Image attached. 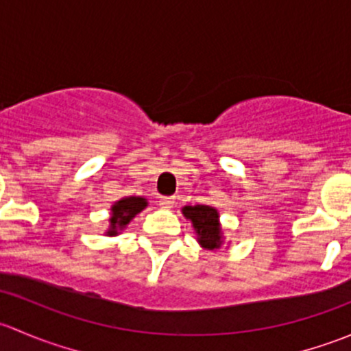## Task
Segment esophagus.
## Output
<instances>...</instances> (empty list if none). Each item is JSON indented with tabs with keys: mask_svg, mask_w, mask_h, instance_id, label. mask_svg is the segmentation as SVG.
Segmentation results:
<instances>
[{
	"mask_svg": "<svg viewBox=\"0 0 351 351\" xmlns=\"http://www.w3.org/2000/svg\"><path fill=\"white\" fill-rule=\"evenodd\" d=\"M173 205H175V198H173V197H161V198H159V207L173 208Z\"/></svg>",
	"mask_w": 351,
	"mask_h": 351,
	"instance_id": "1",
	"label": "esophagus"
}]
</instances>
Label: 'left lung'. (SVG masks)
<instances>
[{"instance_id": "8db88e82", "label": "left lung", "mask_w": 351, "mask_h": 351, "mask_svg": "<svg viewBox=\"0 0 351 351\" xmlns=\"http://www.w3.org/2000/svg\"><path fill=\"white\" fill-rule=\"evenodd\" d=\"M183 215L192 222L193 231L197 234V243L204 250L215 251L224 244V232H222L219 210L210 205H185L182 208Z\"/></svg>"}]
</instances>
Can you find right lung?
Segmentation results:
<instances>
[{
  "mask_svg": "<svg viewBox=\"0 0 351 351\" xmlns=\"http://www.w3.org/2000/svg\"><path fill=\"white\" fill-rule=\"evenodd\" d=\"M146 207L147 198L144 197H123L117 200L110 207V226L107 231H105V236L120 234V231H123L129 226V222Z\"/></svg>",
  "mask_w": 351,
  "mask_h": 351,
  "instance_id": "add662e5",
  "label": "right lung"
}]
</instances>
